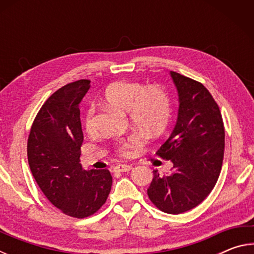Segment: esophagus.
Listing matches in <instances>:
<instances>
[{"instance_id": "34e87169", "label": "esophagus", "mask_w": 254, "mask_h": 254, "mask_svg": "<svg viewBox=\"0 0 254 254\" xmlns=\"http://www.w3.org/2000/svg\"><path fill=\"white\" fill-rule=\"evenodd\" d=\"M131 169L132 166L126 165V163H120V165H117L114 167V171H119V173H126V171H128Z\"/></svg>"}]
</instances>
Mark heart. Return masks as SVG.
<instances>
[{"label": "heart", "mask_w": 254, "mask_h": 254, "mask_svg": "<svg viewBox=\"0 0 254 254\" xmlns=\"http://www.w3.org/2000/svg\"><path fill=\"white\" fill-rule=\"evenodd\" d=\"M105 100L111 105L127 112L128 119L140 130L154 134L166 126L170 114V101L167 93L159 86H148L135 81L120 80L105 89ZM95 107L89 105L84 115L86 132L95 130ZM141 143V137L131 134L117 140L115 149L122 156H127Z\"/></svg>", "instance_id": "obj_1"}]
</instances>
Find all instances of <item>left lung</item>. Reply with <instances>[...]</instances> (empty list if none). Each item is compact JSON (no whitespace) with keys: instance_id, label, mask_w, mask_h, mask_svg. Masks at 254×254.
Returning a JSON list of instances; mask_svg holds the SVG:
<instances>
[{"instance_id":"obj_1","label":"left lung","mask_w":254,"mask_h":254,"mask_svg":"<svg viewBox=\"0 0 254 254\" xmlns=\"http://www.w3.org/2000/svg\"><path fill=\"white\" fill-rule=\"evenodd\" d=\"M179 96L174 131L157 154L173 162V173L153 179L148 196L168 214H180L199 205L216 184L225 147V131L217 103L199 81L170 71Z\"/></svg>"}]
</instances>
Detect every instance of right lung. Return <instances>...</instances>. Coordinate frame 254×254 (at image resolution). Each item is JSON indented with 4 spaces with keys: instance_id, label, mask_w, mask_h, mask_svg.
<instances>
[{
    "instance_id": "right-lung-1",
    "label": "right lung",
    "mask_w": 254,
    "mask_h": 254,
    "mask_svg": "<svg viewBox=\"0 0 254 254\" xmlns=\"http://www.w3.org/2000/svg\"><path fill=\"white\" fill-rule=\"evenodd\" d=\"M80 79L56 91L38 112L28 137V161L38 186L68 216L88 217L105 204L112 187L107 169L84 170L79 103L91 87Z\"/></svg>"
}]
</instances>
